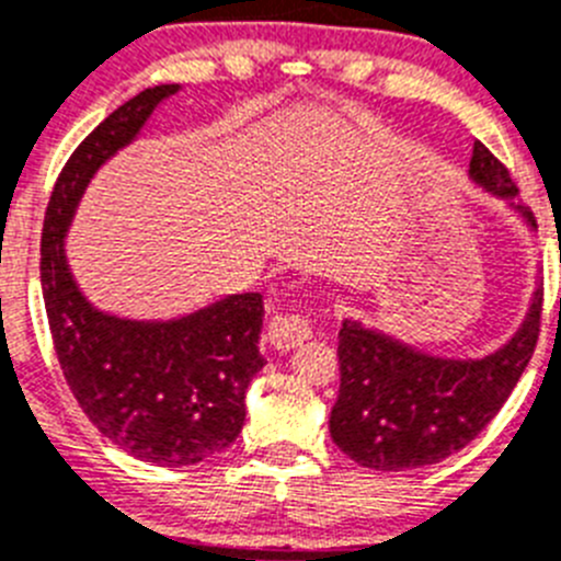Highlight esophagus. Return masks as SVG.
<instances>
[{"label": "esophagus", "mask_w": 561, "mask_h": 561, "mask_svg": "<svg viewBox=\"0 0 561 561\" xmlns=\"http://www.w3.org/2000/svg\"><path fill=\"white\" fill-rule=\"evenodd\" d=\"M312 330H316V324H312L310 316H301V312H285V316L271 318L268 337L276 350L287 352L293 350V346H299L305 337H310Z\"/></svg>", "instance_id": "34e87169"}]
</instances>
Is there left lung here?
<instances>
[{"label": "left lung", "instance_id": "8db88e82", "mask_svg": "<svg viewBox=\"0 0 561 561\" xmlns=\"http://www.w3.org/2000/svg\"><path fill=\"white\" fill-rule=\"evenodd\" d=\"M469 175L489 193L517 201V186L492 150L472 145ZM523 218L534 215L517 204ZM561 310V301H559ZM542 290L501 352L483 360H442L400 341L343 321L337 332L341 391L330 413V436L352 461L380 472L438 463L467 447L497 416L526 371L539 337Z\"/></svg>", "mask_w": 561, "mask_h": 561}]
</instances>
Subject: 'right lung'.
<instances>
[{
	"label": "right lung",
	"mask_w": 561,
	"mask_h": 561,
	"mask_svg": "<svg viewBox=\"0 0 561 561\" xmlns=\"http://www.w3.org/2000/svg\"><path fill=\"white\" fill-rule=\"evenodd\" d=\"M173 92L175 83L139 92L69 156L44 215L42 290L60 371L89 422L139 461L190 467L243 431L245 388L265 366L256 346L262 296H229L168 324L125 321L83 299L64 256L85 184Z\"/></svg>",
	"instance_id": "1"
}]
</instances>
